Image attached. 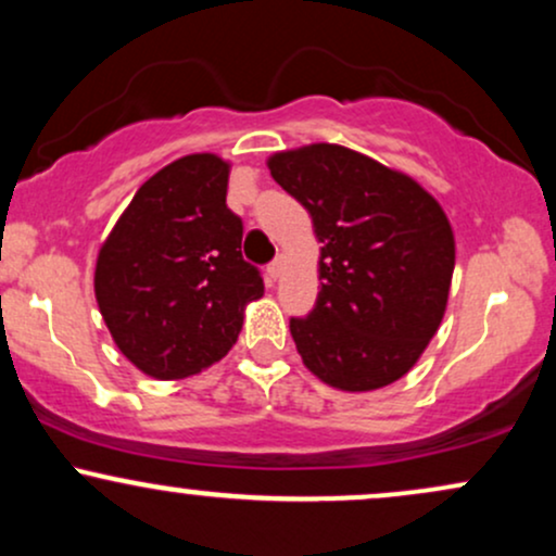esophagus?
<instances>
[{"label":"esophagus","instance_id":"1","mask_svg":"<svg viewBox=\"0 0 556 556\" xmlns=\"http://www.w3.org/2000/svg\"><path fill=\"white\" fill-rule=\"evenodd\" d=\"M282 271H285V264H282V258H279V261H274V264L266 266V274H269V279H274V282H277V279L282 277Z\"/></svg>","mask_w":556,"mask_h":556}]
</instances>
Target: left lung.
<instances>
[{
	"mask_svg": "<svg viewBox=\"0 0 556 556\" xmlns=\"http://www.w3.org/2000/svg\"><path fill=\"white\" fill-rule=\"evenodd\" d=\"M314 222L316 305L290 318L305 368L340 392H374L416 366L442 324L455 271L444 208L405 172L337 143L266 159Z\"/></svg>",
	"mask_w": 556,
	"mask_h": 556,
	"instance_id": "8db88e82",
	"label": "left lung"
}]
</instances>
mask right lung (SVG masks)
Returning <instances> with one entry per match:
<instances>
[{
  "label": "right lung",
  "mask_w": 556,
  "mask_h": 556,
  "mask_svg": "<svg viewBox=\"0 0 556 556\" xmlns=\"http://www.w3.org/2000/svg\"><path fill=\"white\" fill-rule=\"evenodd\" d=\"M232 164L188 154L149 177L96 256L93 292L114 344L159 381L201 374L229 353L264 279L240 253L227 208Z\"/></svg>",
  "instance_id": "add662e5"
}]
</instances>
